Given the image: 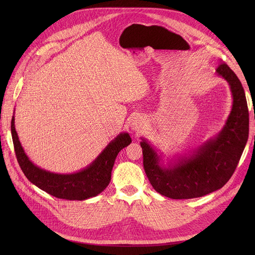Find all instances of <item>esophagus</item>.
I'll return each mask as SVG.
<instances>
[{"instance_id":"obj_1","label":"esophagus","mask_w":255,"mask_h":255,"mask_svg":"<svg viewBox=\"0 0 255 255\" xmlns=\"http://www.w3.org/2000/svg\"><path fill=\"white\" fill-rule=\"evenodd\" d=\"M131 127H132V130H134L136 132H140L144 128V124L141 120L137 119V120L133 121V123L131 124Z\"/></svg>"}]
</instances>
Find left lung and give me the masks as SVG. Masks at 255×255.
<instances>
[{"instance_id": "left-lung-1", "label": "left lung", "mask_w": 255, "mask_h": 255, "mask_svg": "<svg viewBox=\"0 0 255 255\" xmlns=\"http://www.w3.org/2000/svg\"><path fill=\"white\" fill-rule=\"evenodd\" d=\"M230 85L233 106L218 134L188 155L164 164L154 146L141 138L143 168L153 188L173 199H188L216 191L233 176L249 134V113L245 92L235 72L222 63L216 70Z\"/></svg>"}]
</instances>
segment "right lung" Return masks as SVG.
Masks as SVG:
<instances>
[{"instance_id": "right-lung-1", "label": "right lung", "mask_w": 255, "mask_h": 255, "mask_svg": "<svg viewBox=\"0 0 255 255\" xmlns=\"http://www.w3.org/2000/svg\"><path fill=\"white\" fill-rule=\"evenodd\" d=\"M11 121V134L18 164L28 180L38 188L58 198L85 200L101 193L112 179V170L119 152L131 143L127 132H122L86 168L73 173H56L35 165L24 153L14 125Z\"/></svg>"}]
</instances>
